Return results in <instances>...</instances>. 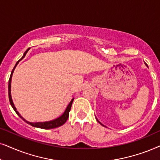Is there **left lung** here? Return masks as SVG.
Instances as JSON below:
<instances>
[{
	"instance_id": "left-lung-1",
	"label": "left lung",
	"mask_w": 160,
	"mask_h": 160,
	"mask_svg": "<svg viewBox=\"0 0 160 160\" xmlns=\"http://www.w3.org/2000/svg\"><path fill=\"white\" fill-rule=\"evenodd\" d=\"M97 121H98V120H97ZM98 122H99V121H98ZM99 123H100V122H99ZM101 124H102V123H101Z\"/></svg>"
}]
</instances>
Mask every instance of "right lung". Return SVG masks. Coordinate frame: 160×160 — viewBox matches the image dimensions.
I'll use <instances>...</instances> for the list:
<instances>
[{"mask_svg": "<svg viewBox=\"0 0 160 160\" xmlns=\"http://www.w3.org/2000/svg\"><path fill=\"white\" fill-rule=\"evenodd\" d=\"M28 48V50L25 51L24 55H23V56L22 57V58L20 59L18 62H17L16 65L14 66V69H12V74H11V76H10V78H9V80H8V99H9V102H10V104L11 105H12V107L13 108V109L14 110V111L16 112V113L22 119V120H24L25 122H26L27 123H28V124L31 125L32 127H38V128H41V129H53V128H56V127H58L61 126V125L64 124V123H66V121H67L68 118H69V111L70 110H71V107H72V102H73V100L74 99H72V101L70 102V103L69 104V105L67 106V109H66L65 112H63V114L62 115V116L59 117V118L55 119V120H52V121H47V122H37V123H31V122H28V121H27L26 120H25L24 118H22V116H20V114H19V112L17 111V109L16 108L14 107V105L13 103V101H12V96H11V82H12V74H13L14 72V69H15L16 66L18 64L19 61L22 60V59L24 58V57L25 56V55H26V53L28 52V51L29 50Z\"/></svg>", "mask_w": 160, "mask_h": 160, "instance_id": "right-lung-1", "label": "right lung"}]
</instances>
